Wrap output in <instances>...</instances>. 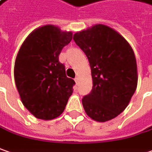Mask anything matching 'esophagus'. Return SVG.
Segmentation results:
<instances>
[{
	"mask_svg": "<svg viewBox=\"0 0 152 152\" xmlns=\"http://www.w3.org/2000/svg\"><path fill=\"white\" fill-rule=\"evenodd\" d=\"M75 81H76V85L79 84V77H76V78H75Z\"/></svg>",
	"mask_w": 152,
	"mask_h": 152,
	"instance_id": "esophagus-1",
	"label": "esophagus"
}]
</instances>
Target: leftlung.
Instances as JSON below:
<instances>
[{
    "mask_svg": "<svg viewBox=\"0 0 152 152\" xmlns=\"http://www.w3.org/2000/svg\"><path fill=\"white\" fill-rule=\"evenodd\" d=\"M73 40L87 56L91 70L92 90L82 99L86 113L99 122L115 118L137 89V61L132 46L102 24L76 32Z\"/></svg>",
    "mask_w": 152,
    "mask_h": 152,
    "instance_id": "obj_1",
    "label": "left lung"
}]
</instances>
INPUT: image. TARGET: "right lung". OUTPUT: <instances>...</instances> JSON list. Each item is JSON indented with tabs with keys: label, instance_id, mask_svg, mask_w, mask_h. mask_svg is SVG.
<instances>
[{
	"label": "right lung",
	"instance_id": "add662e5",
	"mask_svg": "<svg viewBox=\"0 0 152 152\" xmlns=\"http://www.w3.org/2000/svg\"><path fill=\"white\" fill-rule=\"evenodd\" d=\"M72 32L53 25L36 29L26 37L15 59L14 77L25 107L38 119L52 120L62 113L75 81L66 75L59 55Z\"/></svg>",
	"mask_w": 152,
	"mask_h": 152
}]
</instances>
